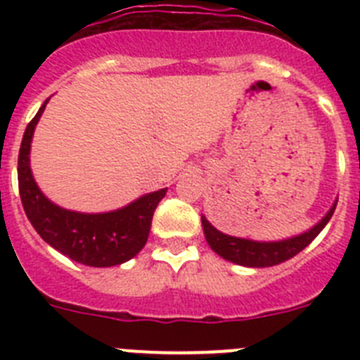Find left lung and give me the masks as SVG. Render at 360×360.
Here are the masks:
<instances>
[{
  "instance_id": "left-lung-1",
  "label": "left lung",
  "mask_w": 360,
  "mask_h": 360,
  "mask_svg": "<svg viewBox=\"0 0 360 360\" xmlns=\"http://www.w3.org/2000/svg\"><path fill=\"white\" fill-rule=\"evenodd\" d=\"M337 200L330 207V211L323 216L321 221H317L311 229L307 232H301L297 236L287 238V240L279 241H256L247 240V238H236L224 234L216 227L209 224V219L202 216V227L205 240H207L209 247L214 250L218 256L231 263H236L241 266H252V269H265V266H274L279 263L287 262L295 254L301 252L304 247L316 240L317 234L326 227V224L332 218L333 211H335Z\"/></svg>"
}]
</instances>
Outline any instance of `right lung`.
<instances>
[{
	"instance_id": "1",
	"label": "right lung",
	"mask_w": 360,
	"mask_h": 360,
	"mask_svg": "<svg viewBox=\"0 0 360 360\" xmlns=\"http://www.w3.org/2000/svg\"><path fill=\"white\" fill-rule=\"evenodd\" d=\"M50 98L25 129L18 158L21 203L32 227L53 249L73 262L88 266H115L129 262L144 249L151 229L153 212L165 196V189L148 193L110 212H77L59 207L43 195L30 169V144L34 129Z\"/></svg>"
}]
</instances>
